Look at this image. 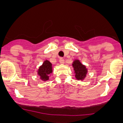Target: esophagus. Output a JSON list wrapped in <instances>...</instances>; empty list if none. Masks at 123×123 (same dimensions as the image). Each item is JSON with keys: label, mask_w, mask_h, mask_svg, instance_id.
I'll return each mask as SVG.
<instances>
[{"label": "esophagus", "mask_w": 123, "mask_h": 123, "mask_svg": "<svg viewBox=\"0 0 123 123\" xmlns=\"http://www.w3.org/2000/svg\"><path fill=\"white\" fill-rule=\"evenodd\" d=\"M59 62L61 64H63L65 63V60L63 58H60L59 60Z\"/></svg>", "instance_id": "34e87169"}]
</instances>
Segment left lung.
Masks as SVG:
<instances>
[{
  "instance_id": "obj_1",
  "label": "left lung",
  "mask_w": 123,
  "mask_h": 123,
  "mask_svg": "<svg viewBox=\"0 0 123 123\" xmlns=\"http://www.w3.org/2000/svg\"><path fill=\"white\" fill-rule=\"evenodd\" d=\"M73 67L74 68V71L75 73V77L78 80L82 81L86 76L87 73V69L86 66L82 65L80 61L78 60H75L73 62Z\"/></svg>"
}]
</instances>
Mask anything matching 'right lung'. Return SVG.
Wrapping results in <instances>:
<instances>
[{"label": "right lung", "instance_id": "obj_1", "mask_svg": "<svg viewBox=\"0 0 123 123\" xmlns=\"http://www.w3.org/2000/svg\"><path fill=\"white\" fill-rule=\"evenodd\" d=\"M52 73V63L49 61L45 60L42 66L39 67L37 71L38 75L39 76L42 81H45L49 80V76Z\"/></svg>", "mask_w": 123, "mask_h": 123}]
</instances>
